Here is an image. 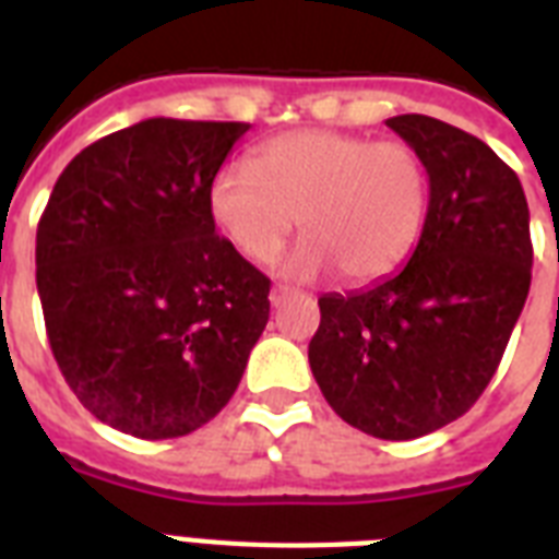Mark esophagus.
I'll return each instance as SVG.
<instances>
[{"instance_id": "34e87169", "label": "esophagus", "mask_w": 559, "mask_h": 559, "mask_svg": "<svg viewBox=\"0 0 559 559\" xmlns=\"http://www.w3.org/2000/svg\"><path fill=\"white\" fill-rule=\"evenodd\" d=\"M289 296H293V289H289V287H281V284H278V287H272V293H270L272 307H281Z\"/></svg>"}]
</instances>
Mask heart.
Masks as SVG:
<instances>
[{
  "mask_svg": "<svg viewBox=\"0 0 559 559\" xmlns=\"http://www.w3.org/2000/svg\"><path fill=\"white\" fill-rule=\"evenodd\" d=\"M211 214L237 252L270 263L296 231L289 278L336 266L348 281H377L406 261L429 214V170L415 147L333 130L272 139L249 168L228 165L211 186Z\"/></svg>",
  "mask_w": 559,
  "mask_h": 559,
  "instance_id": "b5f03b06",
  "label": "heart"
}]
</instances>
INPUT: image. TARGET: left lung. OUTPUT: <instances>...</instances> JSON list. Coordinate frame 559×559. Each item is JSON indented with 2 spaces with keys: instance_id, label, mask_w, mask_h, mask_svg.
Instances as JSON below:
<instances>
[{
  "instance_id": "1",
  "label": "left lung",
  "mask_w": 559,
  "mask_h": 559,
  "mask_svg": "<svg viewBox=\"0 0 559 559\" xmlns=\"http://www.w3.org/2000/svg\"><path fill=\"white\" fill-rule=\"evenodd\" d=\"M429 170V214L400 272L319 298L307 357L324 400L382 441L467 412L499 368L531 287L528 200L481 139L429 116L385 121Z\"/></svg>"
}]
</instances>
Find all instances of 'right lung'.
<instances>
[{"mask_svg":"<svg viewBox=\"0 0 559 559\" xmlns=\"http://www.w3.org/2000/svg\"><path fill=\"white\" fill-rule=\"evenodd\" d=\"M240 121L147 118L74 156L37 226V293L69 389L144 441L209 424L270 322V278L214 231Z\"/></svg>","mask_w":559,"mask_h":559,"instance_id":"obj_1","label":"right lung"}]
</instances>
